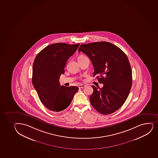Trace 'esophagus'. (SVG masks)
Listing matches in <instances>:
<instances>
[{"mask_svg":"<svg viewBox=\"0 0 158 158\" xmlns=\"http://www.w3.org/2000/svg\"><path fill=\"white\" fill-rule=\"evenodd\" d=\"M85 87V85H80L78 86V88L79 89H82Z\"/></svg>","mask_w":158,"mask_h":158,"instance_id":"1","label":"esophagus"}]
</instances>
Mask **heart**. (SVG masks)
<instances>
[{"label":"heart","instance_id":"heart-1","mask_svg":"<svg viewBox=\"0 0 158 158\" xmlns=\"http://www.w3.org/2000/svg\"><path fill=\"white\" fill-rule=\"evenodd\" d=\"M84 57H85V56H84V55H80V56H79L78 58H82Z\"/></svg>","mask_w":158,"mask_h":158}]
</instances>
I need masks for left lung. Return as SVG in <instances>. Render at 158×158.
Here are the masks:
<instances>
[{
  "mask_svg": "<svg viewBox=\"0 0 158 158\" xmlns=\"http://www.w3.org/2000/svg\"><path fill=\"white\" fill-rule=\"evenodd\" d=\"M78 52L87 55L94 68L99 88L92 85L90 97L92 106L103 115L116 112L124 104L132 85V71L126 55L119 48L107 42H98L80 45Z\"/></svg>",
  "mask_w": 158,
  "mask_h": 158,
  "instance_id": "8db88e82",
  "label": "left lung"
}]
</instances>
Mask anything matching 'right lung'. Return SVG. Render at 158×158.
<instances>
[{
    "mask_svg": "<svg viewBox=\"0 0 158 158\" xmlns=\"http://www.w3.org/2000/svg\"><path fill=\"white\" fill-rule=\"evenodd\" d=\"M79 45L63 43L51 44L36 56L33 64V85L41 102L49 110H64L79 90L76 86H61L59 78L64 73L67 60Z\"/></svg>",
    "mask_w": 158,
    "mask_h": 158,
    "instance_id": "1",
    "label": "right lung"
}]
</instances>
